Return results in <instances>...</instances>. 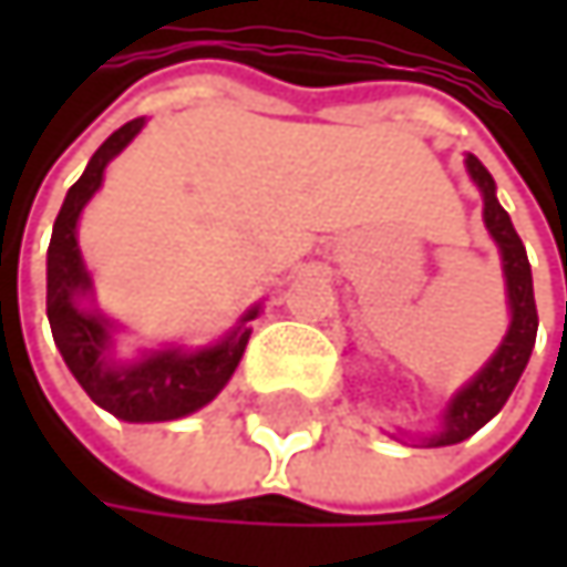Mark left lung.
<instances>
[{
	"instance_id": "8db88e82",
	"label": "left lung",
	"mask_w": 567,
	"mask_h": 567,
	"mask_svg": "<svg viewBox=\"0 0 567 567\" xmlns=\"http://www.w3.org/2000/svg\"><path fill=\"white\" fill-rule=\"evenodd\" d=\"M466 171L473 176V183L483 193V219L489 236L496 239L499 252H503V276H506V295H509V331L499 344V351L486 361V368L463 388L456 391L446 413H443V426L430 436H423L426 446H453L463 443L466 436H473L480 426H486L503 403L515 391L528 354L535 348V331H538V311H535V291H532V266L525 256V246L512 226L509 213L499 206L496 199V179L486 171L473 154L466 157Z\"/></svg>"
}]
</instances>
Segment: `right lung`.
I'll list each match as a JSON object with an SVG mask.
<instances>
[{"mask_svg":"<svg viewBox=\"0 0 567 567\" xmlns=\"http://www.w3.org/2000/svg\"><path fill=\"white\" fill-rule=\"evenodd\" d=\"M141 127L144 117L117 127L94 151L81 179L68 189L58 209L49 246V321L68 371L97 406L127 423H161L206 406L226 388L249 344V321L259 315V308H249L239 324L213 348H164L131 364L111 361V321L101 311L81 305V298L91 291V276L78 249V216L84 203L97 193L104 167L141 134Z\"/></svg>","mask_w":567,"mask_h":567,"instance_id":"obj_1","label":"right lung"}]
</instances>
